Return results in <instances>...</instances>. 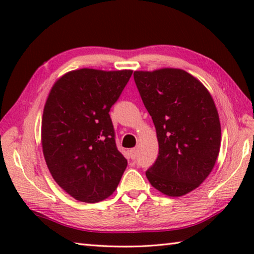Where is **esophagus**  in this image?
I'll return each mask as SVG.
<instances>
[{
    "label": "esophagus",
    "mask_w": 254,
    "mask_h": 254,
    "mask_svg": "<svg viewBox=\"0 0 254 254\" xmlns=\"http://www.w3.org/2000/svg\"><path fill=\"white\" fill-rule=\"evenodd\" d=\"M136 156H137V149L136 148L131 149L130 150V157H131L132 160H134V159L136 158Z\"/></svg>",
    "instance_id": "esophagus-1"
}]
</instances>
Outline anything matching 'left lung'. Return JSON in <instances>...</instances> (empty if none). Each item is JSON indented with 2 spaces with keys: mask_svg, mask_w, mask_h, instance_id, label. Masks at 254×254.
<instances>
[{
  "mask_svg": "<svg viewBox=\"0 0 254 254\" xmlns=\"http://www.w3.org/2000/svg\"><path fill=\"white\" fill-rule=\"evenodd\" d=\"M135 85L156 127L159 153L145 171L162 194L186 195L207 178L221 147L216 106L205 86L187 71H134Z\"/></svg>",
  "mask_w": 254,
  "mask_h": 254,
  "instance_id": "obj_1",
  "label": "left lung"
}]
</instances>
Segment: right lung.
I'll return each instance as SVG.
<instances>
[{"mask_svg": "<svg viewBox=\"0 0 254 254\" xmlns=\"http://www.w3.org/2000/svg\"><path fill=\"white\" fill-rule=\"evenodd\" d=\"M132 70H72L56 81L47 98L41 142L51 176L79 201L113 194L127 166L115 143L110 117Z\"/></svg>", "mask_w": 254, "mask_h": 254, "instance_id": "add662e5", "label": "right lung"}]
</instances>
